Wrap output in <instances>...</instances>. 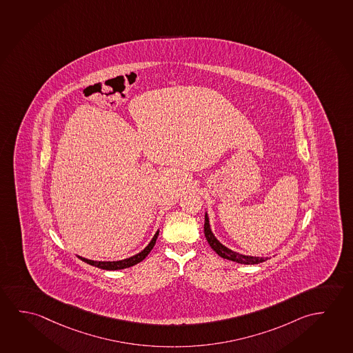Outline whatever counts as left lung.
I'll use <instances>...</instances> for the list:
<instances>
[{"label":"left lung","instance_id":"left-lung-1","mask_svg":"<svg viewBox=\"0 0 353 353\" xmlns=\"http://www.w3.org/2000/svg\"><path fill=\"white\" fill-rule=\"evenodd\" d=\"M203 230H205V236H206V239H208V244H210V246L212 248L214 252L219 254L221 258L228 259V260H232V261H235V263H245V265H254V263H263V261L268 260V258H255V256L241 255V254L232 252L228 248L222 245V244L216 239V236L213 235L212 232H211L210 223H208V213L205 214V227H203Z\"/></svg>","mask_w":353,"mask_h":353}]
</instances>
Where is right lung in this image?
<instances>
[{"label":"right lung","instance_id":"1","mask_svg":"<svg viewBox=\"0 0 353 353\" xmlns=\"http://www.w3.org/2000/svg\"><path fill=\"white\" fill-rule=\"evenodd\" d=\"M158 233H159V232H157V233L154 234V236L152 238L151 243L145 246L142 252H139V254L134 255V256L121 260V261H93V260L81 258V256H79V258L81 259L82 261H84V263H90L92 266H95V268H99V269L103 270H121L126 269V268H131V266H134L136 263H141V261L151 252L153 246L156 244V241H157Z\"/></svg>","mask_w":353,"mask_h":353}]
</instances>
